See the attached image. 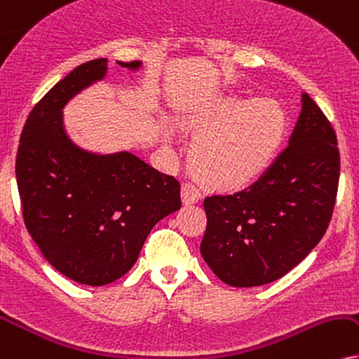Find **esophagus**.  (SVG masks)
Masks as SVG:
<instances>
[{
  "label": "esophagus",
  "mask_w": 359,
  "mask_h": 359,
  "mask_svg": "<svg viewBox=\"0 0 359 359\" xmlns=\"http://www.w3.org/2000/svg\"><path fill=\"white\" fill-rule=\"evenodd\" d=\"M181 194H183V201L187 203V205H191V203L200 201L201 189L198 188V184L193 183V181H187V183L183 184V188H181Z\"/></svg>",
  "instance_id": "1"
}]
</instances>
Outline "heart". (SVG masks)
<instances>
[{"label": "heart", "instance_id": "heart-1", "mask_svg": "<svg viewBox=\"0 0 359 359\" xmlns=\"http://www.w3.org/2000/svg\"><path fill=\"white\" fill-rule=\"evenodd\" d=\"M196 171L218 187H238L268 166L283 131L281 109L266 100L228 98L189 123Z\"/></svg>", "mask_w": 359, "mask_h": 359}]
</instances>
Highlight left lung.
I'll return each mask as SVG.
<instances>
[{"instance_id": "8db88e82", "label": "left lung", "mask_w": 359, "mask_h": 359, "mask_svg": "<svg viewBox=\"0 0 359 359\" xmlns=\"http://www.w3.org/2000/svg\"><path fill=\"white\" fill-rule=\"evenodd\" d=\"M336 133L303 95L290 143L241 191L205 198L201 255L226 285L251 287L285 276L328 229L339 183Z\"/></svg>"}]
</instances>
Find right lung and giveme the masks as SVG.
Instances as JSON below:
<instances>
[{
    "label": "right lung",
    "instance_id": "obj_1",
    "mask_svg": "<svg viewBox=\"0 0 359 359\" xmlns=\"http://www.w3.org/2000/svg\"><path fill=\"white\" fill-rule=\"evenodd\" d=\"M106 63L86 61L57 81L26 118L16 153L26 229L50 264L88 286L130 271L154 224L181 208L175 176L131 153H86L65 135L61 108L103 78ZM119 65L140 68V61Z\"/></svg>",
    "mask_w": 359,
    "mask_h": 359
}]
</instances>
